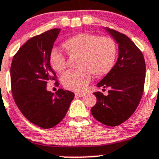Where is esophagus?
Here are the masks:
<instances>
[{"label": "esophagus", "instance_id": "obj_1", "mask_svg": "<svg viewBox=\"0 0 159 159\" xmlns=\"http://www.w3.org/2000/svg\"><path fill=\"white\" fill-rule=\"evenodd\" d=\"M84 94H85V93H82V92H76V93H75V96H76V97H83Z\"/></svg>", "mask_w": 159, "mask_h": 159}]
</instances>
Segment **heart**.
<instances>
[{"label":"heart","instance_id":"heart-1","mask_svg":"<svg viewBox=\"0 0 159 159\" xmlns=\"http://www.w3.org/2000/svg\"><path fill=\"white\" fill-rule=\"evenodd\" d=\"M62 47L68 55L79 57L77 64L79 69L68 70L62 77V84L68 90L82 91L91 81V75L96 78L105 76L115 65L117 47L110 37L79 33L67 38ZM49 61L57 73L66 68V57L56 48L51 51Z\"/></svg>","mask_w":159,"mask_h":159}]
</instances>
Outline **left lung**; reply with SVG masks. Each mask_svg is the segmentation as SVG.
<instances>
[{
    "label": "left lung",
    "mask_w": 159,
    "mask_h": 159,
    "mask_svg": "<svg viewBox=\"0 0 159 159\" xmlns=\"http://www.w3.org/2000/svg\"><path fill=\"white\" fill-rule=\"evenodd\" d=\"M106 30L118 44V57L111 71L97 84L108 88V94L94 92L97 102L91 111L99 122L114 127L129 119L139 105L146 67L142 51L129 37L115 30Z\"/></svg>",
    "instance_id": "1"
}]
</instances>
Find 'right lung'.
Wrapping results in <instances>:
<instances>
[{
  "mask_svg": "<svg viewBox=\"0 0 159 159\" xmlns=\"http://www.w3.org/2000/svg\"><path fill=\"white\" fill-rule=\"evenodd\" d=\"M60 29L54 28L30 38L13 57L11 66L12 96L22 115L42 129H51L65 118L75 94L58 89L55 94L47 91L54 81L49 56Z\"/></svg>",
  "mask_w": 159,
  "mask_h": 159,
  "instance_id": "obj_1",
  "label": "right lung"
}]
</instances>
